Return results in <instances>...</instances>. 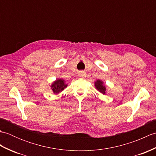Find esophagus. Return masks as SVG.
Instances as JSON below:
<instances>
[{
  "instance_id": "esophagus-1",
  "label": "esophagus",
  "mask_w": 156,
  "mask_h": 156,
  "mask_svg": "<svg viewBox=\"0 0 156 156\" xmlns=\"http://www.w3.org/2000/svg\"><path fill=\"white\" fill-rule=\"evenodd\" d=\"M78 77L80 78H84L86 77V72L84 71H80L78 72Z\"/></svg>"
}]
</instances>
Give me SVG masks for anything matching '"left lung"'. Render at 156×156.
Segmentation results:
<instances>
[{
	"mask_svg": "<svg viewBox=\"0 0 156 156\" xmlns=\"http://www.w3.org/2000/svg\"><path fill=\"white\" fill-rule=\"evenodd\" d=\"M95 87H96V88H97V90L100 91L101 93L105 94L106 88L103 86V83H102V81L97 80V82H95Z\"/></svg>",
	"mask_w": 156,
	"mask_h": 156,
	"instance_id": "1",
	"label": "left lung"
}]
</instances>
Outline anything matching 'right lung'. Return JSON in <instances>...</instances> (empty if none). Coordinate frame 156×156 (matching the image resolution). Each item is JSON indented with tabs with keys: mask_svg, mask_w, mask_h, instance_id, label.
I'll use <instances>...</instances> for the list:
<instances>
[{
	"mask_svg": "<svg viewBox=\"0 0 156 156\" xmlns=\"http://www.w3.org/2000/svg\"><path fill=\"white\" fill-rule=\"evenodd\" d=\"M66 87H67V84H66L64 80H62V79H58L55 81L51 86L52 90L55 94H58L59 92H62Z\"/></svg>",
	"mask_w": 156,
	"mask_h": 156,
	"instance_id": "obj_1",
	"label": "right lung"
}]
</instances>
